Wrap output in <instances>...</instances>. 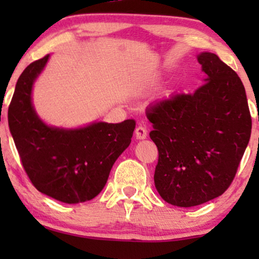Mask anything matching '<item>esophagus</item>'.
<instances>
[{
	"instance_id": "34e87169",
	"label": "esophagus",
	"mask_w": 259,
	"mask_h": 259,
	"mask_svg": "<svg viewBox=\"0 0 259 259\" xmlns=\"http://www.w3.org/2000/svg\"><path fill=\"white\" fill-rule=\"evenodd\" d=\"M136 137L137 139H145L147 137V130L144 126H138L136 128Z\"/></svg>"
}]
</instances>
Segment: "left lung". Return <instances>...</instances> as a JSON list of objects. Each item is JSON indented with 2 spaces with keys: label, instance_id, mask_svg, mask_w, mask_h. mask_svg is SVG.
<instances>
[{
  "label": "left lung",
  "instance_id": "left-lung-1",
  "mask_svg": "<svg viewBox=\"0 0 259 259\" xmlns=\"http://www.w3.org/2000/svg\"><path fill=\"white\" fill-rule=\"evenodd\" d=\"M198 61L206 82L146 112L159 153L155 189L180 207L204 204L229 189L252 126L245 88L235 70L212 53H201Z\"/></svg>",
  "mask_w": 259,
  "mask_h": 259
}]
</instances>
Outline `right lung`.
Instances as JSON below:
<instances>
[{"instance_id":"1","label":"right lung","mask_w":259,"mask_h":259,"mask_svg":"<svg viewBox=\"0 0 259 259\" xmlns=\"http://www.w3.org/2000/svg\"><path fill=\"white\" fill-rule=\"evenodd\" d=\"M48 58L31 62L17 80L8 108L10 133L35 189L62 203H84L104 189L113 164L131 144L136 120L79 130L45 125L31 105V87Z\"/></svg>"}]
</instances>
